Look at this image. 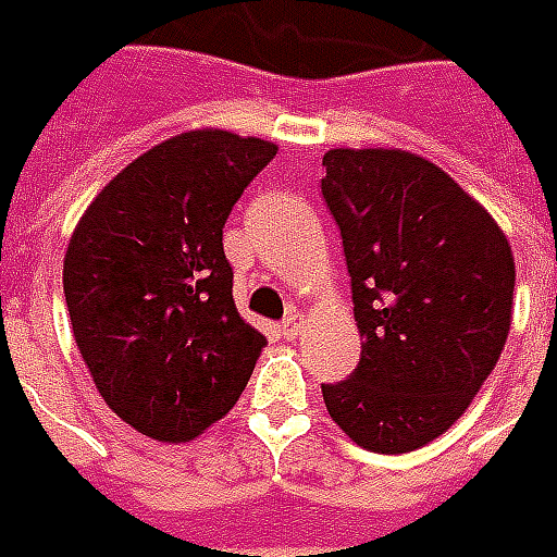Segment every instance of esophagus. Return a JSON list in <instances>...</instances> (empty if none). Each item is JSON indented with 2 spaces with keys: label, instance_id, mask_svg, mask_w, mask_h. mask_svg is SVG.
<instances>
[{
  "label": "esophagus",
  "instance_id": "esophagus-1",
  "mask_svg": "<svg viewBox=\"0 0 557 557\" xmlns=\"http://www.w3.org/2000/svg\"><path fill=\"white\" fill-rule=\"evenodd\" d=\"M302 325H305V317L299 311H290L287 317H284L282 323V334L287 337V341H294L296 334H302Z\"/></svg>",
  "mask_w": 557,
  "mask_h": 557
}]
</instances>
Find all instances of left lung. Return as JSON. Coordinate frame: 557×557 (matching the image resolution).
<instances>
[{
	"label": "left lung",
	"mask_w": 557,
	"mask_h": 557,
	"mask_svg": "<svg viewBox=\"0 0 557 557\" xmlns=\"http://www.w3.org/2000/svg\"><path fill=\"white\" fill-rule=\"evenodd\" d=\"M323 199L352 275L361 361L323 384L361 449L403 455L470 408L511 332L513 255L441 166L403 149H329Z\"/></svg>",
	"instance_id": "1"
}]
</instances>
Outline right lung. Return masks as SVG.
I'll return each mask as SVG.
<instances>
[{"instance_id":"1","label":"right lung","mask_w":557,"mask_h":557,"mask_svg":"<svg viewBox=\"0 0 557 557\" xmlns=\"http://www.w3.org/2000/svg\"><path fill=\"white\" fill-rule=\"evenodd\" d=\"M275 152L223 128L170 137L104 184L70 237L75 346L104 405L152 441L223 420L267 346L234 308L223 225Z\"/></svg>"}]
</instances>
